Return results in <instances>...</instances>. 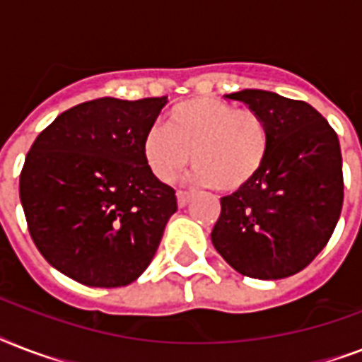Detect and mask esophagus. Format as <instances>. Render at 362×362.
Instances as JSON below:
<instances>
[{
	"instance_id": "obj_1",
	"label": "esophagus",
	"mask_w": 362,
	"mask_h": 362,
	"mask_svg": "<svg viewBox=\"0 0 362 362\" xmlns=\"http://www.w3.org/2000/svg\"><path fill=\"white\" fill-rule=\"evenodd\" d=\"M176 197H178V206L180 209H184L189 201H192V193H187V192H178L176 193Z\"/></svg>"
}]
</instances>
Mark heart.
<instances>
[{"mask_svg": "<svg viewBox=\"0 0 362 362\" xmlns=\"http://www.w3.org/2000/svg\"><path fill=\"white\" fill-rule=\"evenodd\" d=\"M269 146V125L259 112L197 98L176 105L167 127L153 125L148 131L142 156L150 173L159 182L170 184L189 165L192 153L193 184L233 193L255 180Z\"/></svg>", "mask_w": 362, "mask_h": 362, "instance_id": "1", "label": "heart"}]
</instances>
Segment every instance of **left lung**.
<instances>
[{
  "label": "left lung",
  "mask_w": 362,
  "mask_h": 362,
  "mask_svg": "<svg viewBox=\"0 0 362 362\" xmlns=\"http://www.w3.org/2000/svg\"><path fill=\"white\" fill-rule=\"evenodd\" d=\"M269 125L270 146L252 184L221 197L212 244L250 278L280 280L300 272L327 246L344 203L340 142L304 101L264 90L227 95Z\"/></svg>",
  "instance_id": "1"
}]
</instances>
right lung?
<instances>
[{"mask_svg": "<svg viewBox=\"0 0 362 362\" xmlns=\"http://www.w3.org/2000/svg\"><path fill=\"white\" fill-rule=\"evenodd\" d=\"M167 98H101L65 110L37 136L20 201L41 255L90 287L135 281L176 212L175 189L150 173L142 141Z\"/></svg>", "mask_w": 362, "mask_h": 362, "instance_id": "obj_1", "label": "right lung"}]
</instances>
